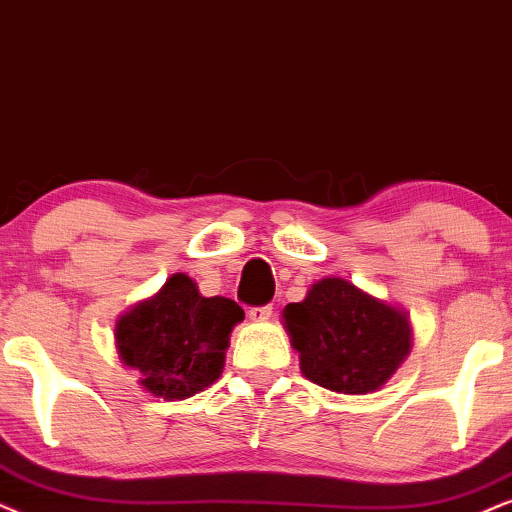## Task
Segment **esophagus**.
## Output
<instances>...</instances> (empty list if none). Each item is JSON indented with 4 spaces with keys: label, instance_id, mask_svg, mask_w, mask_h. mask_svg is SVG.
Listing matches in <instances>:
<instances>
[{
    "label": "esophagus",
    "instance_id": "1",
    "mask_svg": "<svg viewBox=\"0 0 512 512\" xmlns=\"http://www.w3.org/2000/svg\"><path fill=\"white\" fill-rule=\"evenodd\" d=\"M271 304H262V307H250V312H248V316L252 321H267L269 316H271Z\"/></svg>",
    "mask_w": 512,
    "mask_h": 512
}]
</instances>
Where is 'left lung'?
Here are the masks:
<instances>
[{
	"instance_id": "obj_1",
	"label": "left lung",
	"mask_w": 512,
	"mask_h": 512,
	"mask_svg": "<svg viewBox=\"0 0 512 512\" xmlns=\"http://www.w3.org/2000/svg\"><path fill=\"white\" fill-rule=\"evenodd\" d=\"M283 321L302 373L333 392L378 390L411 349L409 319L345 278L314 283L302 302L286 304Z\"/></svg>"
}]
</instances>
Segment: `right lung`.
Instances as JSON below:
<instances>
[{
	"label": "right lung",
	"instance_id": "obj_1",
	"mask_svg": "<svg viewBox=\"0 0 512 512\" xmlns=\"http://www.w3.org/2000/svg\"><path fill=\"white\" fill-rule=\"evenodd\" d=\"M238 321L243 309L234 300L203 297L189 276L174 274L158 295L120 316L115 340L148 392L186 399L219 378Z\"/></svg>",
	"mask_w": 512,
	"mask_h": 512
}]
</instances>
